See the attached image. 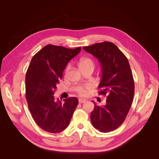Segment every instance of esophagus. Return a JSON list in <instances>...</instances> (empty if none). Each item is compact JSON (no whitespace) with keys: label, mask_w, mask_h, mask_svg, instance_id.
<instances>
[{"label":"esophagus","mask_w":159,"mask_h":159,"mask_svg":"<svg viewBox=\"0 0 159 159\" xmlns=\"http://www.w3.org/2000/svg\"><path fill=\"white\" fill-rule=\"evenodd\" d=\"M86 102V100L84 99H79V103H84Z\"/></svg>","instance_id":"34e87169"}]
</instances>
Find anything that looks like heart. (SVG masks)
Instances as JSON below:
<instances>
[{
    "label": "heart",
    "mask_w": 159,
    "mask_h": 159,
    "mask_svg": "<svg viewBox=\"0 0 159 159\" xmlns=\"http://www.w3.org/2000/svg\"><path fill=\"white\" fill-rule=\"evenodd\" d=\"M79 66L80 67V68L81 70H84L88 68H90V67H92V68H94V62L93 61L91 60L89 57H84L81 58L79 62ZM70 66H68L67 67L66 69V73H68V71L70 70ZM91 88V85L89 84H87L85 85L82 86H80L76 89L77 93H78L81 96H85L86 94H87L88 91Z\"/></svg>",
    "instance_id": "1"
}]
</instances>
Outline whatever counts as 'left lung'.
<instances>
[{"label":"left lung","instance_id":"obj_1","mask_svg":"<svg viewBox=\"0 0 159 159\" xmlns=\"http://www.w3.org/2000/svg\"><path fill=\"white\" fill-rule=\"evenodd\" d=\"M84 49L99 61L102 72L99 89H102L99 93L107 95L103 106L93 102L91 122L100 132L114 131L125 120L133 100L134 84L129 61L117 46L110 42L96 43Z\"/></svg>","mask_w":159,"mask_h":159}]
</instances>
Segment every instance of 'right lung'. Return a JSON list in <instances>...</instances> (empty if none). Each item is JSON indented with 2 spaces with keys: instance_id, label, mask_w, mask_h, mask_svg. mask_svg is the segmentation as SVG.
Wrapping results in <instances>:
<instances>
[{
  "instance_id": "right-lung-1",
  "label": "right lung",
  "mask_w": 159,
  "mask_h": 159,
  "mask_svg": "<svg viewBox=\"0 0 159 159\" xmlns=\"http://www.w3.org/2000/svg\"><path fill=\"white\" fill-rule=\"evenodd\" d=\"M75 49L46 45L33 56L26 74V98L36 123L44 131L56 133L68 127L78 99L72 97L55 100L56 85L68 62L78 55Z\"/></svg>"
}]
</instances>
